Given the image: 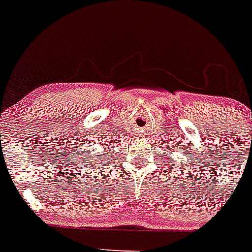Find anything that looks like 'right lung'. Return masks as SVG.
I'll use <instances>...</instances> for the list:
<instances>
[{
  "label": "right lung",
  "instance_id": "1",
  "mask_svg": "<svg viewBox=\"0 0 252 252\" xmlns=\"http://www.w3.org/2000/svg\"><path fill=\"white\" fill-rule=\"evenodd\" d=\"M106 145H107V144H106ZM105 154H106V153H105ZM105 154H103V155H105ZM102 158H103V160H106V159H107V155H105V157H102ZM84 160H85V159H84ZM107 160H108V159H107ZM99 161H101V159H99ZM81 167H83V165H81ZM89 167H91V165H89Z\"/></svg>",
  "mask_w": 252,
  "mask_h": 252
}]
</instances>
